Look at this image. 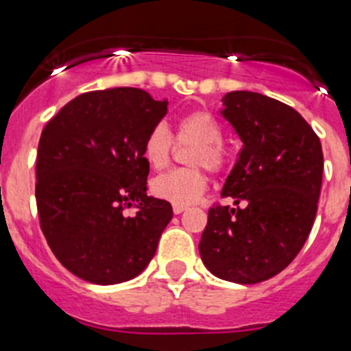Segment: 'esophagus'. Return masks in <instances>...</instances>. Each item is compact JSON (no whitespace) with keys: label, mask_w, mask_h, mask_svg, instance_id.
Returning a JSON list of instances; mask_svg holds the SVG:
<instances>
[{"label":"esophagus","mask_w":351,"mask_h":351,"mask_svg":"<svg viewBox=\"0 0 351 351\" xmlns=\"http://www.w3.org/2000/svg\"><path fill=\"white\" fill-rule=\"evenodd\" d=\"M185 210H187V206H180V205L173 206V212H175L176 215H178V213H182V212H185Z\"/></svg>","instance_id":"obj_1"}]
</instances>
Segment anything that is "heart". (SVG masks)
<instances>
[{"label": "heart", "mask_w": 351, "mask_h": 351, "mask_svg": "<svg viewBox=\"0 0 351 351\" xmlns=\"http://www.w3.org/2000/svg\"><path fill=\"white\" fill-rule=\"evenodd\" d=\"M176 139L197 143L193 155V164L196 166H206L212 171H217L224 164V150L221 146L222 129L219 121L208 112L196 111L180 118L176 123ZM141 152L143 158L150 167H166L171 160L173 152V138L169 130L164 125H155L146 134ZM206 184L208 180L201 169H171L152 182V193L158 199L173 205L189 206L203 196Z\"/></svg>", "instance_id": "1"}]
</instances>
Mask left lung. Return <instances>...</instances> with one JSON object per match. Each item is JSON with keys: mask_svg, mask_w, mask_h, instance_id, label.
<instances>
[{"mask_svg": "<svg viewBox=\"0 0 351 351\" xmlns=\"http://www.w3.org/2000/svg\"><path fill=\"white\" fill-rule=\"evenodd\" d=\"M221 114L243 145L222 187L237 208H210L199 254L219 279L256 285L285 270L309 237L322 143L293 108L254 91L226 93Z\"/></svg>", "mask_w": 351, "mask_h": 351, "instance_id": "8db88e82", "label": "left lung"}]
</instances>
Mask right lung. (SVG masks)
Masks as SVG:
<instances>
[{"label": "right lung", "mask_w": 351, "mask_h": 351, "mask_svg": "<svg viewBox=\"0 0 351 351\" xmlns=\"http://www.w3.org/2000/svg\"><path fill=\"white\" fill-rule=\"evenodd\" d=\"M167 100L139 88H111L70 100L42 130L36 208L58 261L84 281L118 285L145 270L173 217L146 194V134L166 117ZM125 206L138 212L129 218Z\"/></svg>", "instance_id": "add662e5"}]
</instances>
